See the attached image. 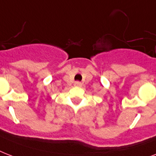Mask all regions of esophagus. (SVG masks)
<instances>
[{
  "mask_svg": "<svg viewBox=\"0 0 156 156\" xmlns=\"http://www.w3.org/2000/svg\"><path fill=\"white\" fill-rule=\"evenodd\" d=\"M75 85L76 86H81V85H82V83H81L80 82H76Z\"/></svg>",
  "mask_w": 156,
  "mask_h": 156,
  "instance_id": "34e87169",
  "label": "esophagus"
}]
</instances>
